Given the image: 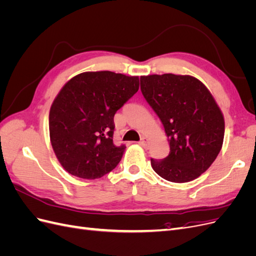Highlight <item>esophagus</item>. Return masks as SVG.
Masks as SVG:
<instances>
[{
	"instance_id": "1",
	"label": "esophagus",
	"mask_w": 256,
	"mask_h": 256,
	"mask_svg": "<svg viewBox=\"0 0 256 256\" xmlns=\"http://www.w3.org/2000/svg\"><path fill=\"white\" fill-rule=\"evenodd\" d=\"M147 142H148V138H147L146 136H143V138H141V141L138 142V144H140V145H141V146H143V147H146Z\"/></svg>"
}]
</instances>
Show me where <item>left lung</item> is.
Masks as SVG:
<instances>
[{"label":"left lung","instance_id":"8db88e82","mask_svg":"<svg viewBox=\"0 0 256 256\" xmlns=\"http://www.w3.org/2000/svg\"><path fill=\"white\" fill-rule=\"evenodd\" d=\"M141 90L158 115L170 144L168 156L150 159L159 176L172 182H188L202 175L220 152L224 118L214 96L189 74L141 76Z\"/></svg>","mask_w":256,"mask_h":256}]
</instances>
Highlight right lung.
Masks as SVG:
<instances>
[{"instance_id": "right-lung-1", "label": "right lung", "mask_w": 256, "mask_h": 256, "mask_svg": "<svg viewBox=\"0 0 256 256\" xmlns=\"http://www.w3.org/2000/svg\"><path fill=\"white\" fill-rule=\"evenodd\" d=\"M138 76L86 72L54 98L50 141L60 166L74 176L96 180L118 164L126 147L113 143L114 115L138 90Z\"/></svg>"}]
</instances>
